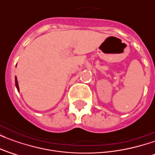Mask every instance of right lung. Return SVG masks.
Instances as JSON below:
<instances>
[{
  "label": "right lung",
  "mask_w": 155,
  "mask_h": 155,
  "mask_svg": "<svg viewBox=\"0 0 155 155\" xmlns=\"http://www.w3.org/2000/svg\"><path fill=\"white\" fill-rule=\"evenodd\" d=\"M15 86H16V89H17V91H20L19 90V85H18V81H17V79H16V77L15 78Z\"/></svg>",
  "instance_id": "obj_1"
}]
</instances>
